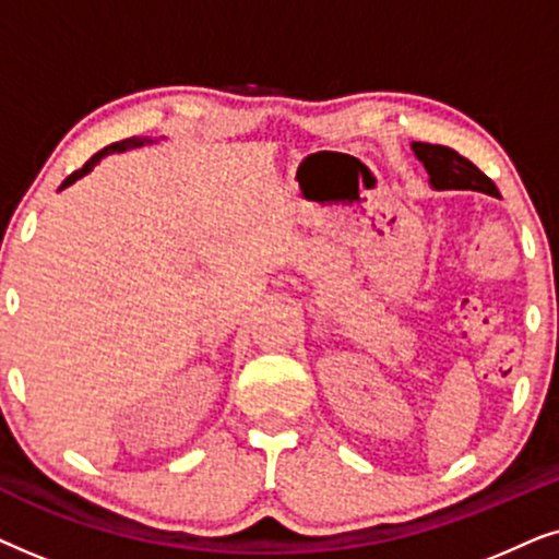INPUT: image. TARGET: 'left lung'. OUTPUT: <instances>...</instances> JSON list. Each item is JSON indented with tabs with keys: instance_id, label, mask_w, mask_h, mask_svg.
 <instances>
[{
	"instance_id": "8db88e82",
	"label": "left lung",
	"mask_w": 559,
	"mask_h": 559,
	"mask_svg": "<svg viewBox=\"0 0 559 559\" xmlns=\"http://www.w3.org/2000/svg\"><path fill=\"white\" fill-rule=\"evenodd\" d=\"M412 152L430 175V186L435 190H476V193L493 195L499 193L493 180L478 170L471 159L457 155L455 150L442 147V144L412 142Z\"/></svg>"
}]
</instances>
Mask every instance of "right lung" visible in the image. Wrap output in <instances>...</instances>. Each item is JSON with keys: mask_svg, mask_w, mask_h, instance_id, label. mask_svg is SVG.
<instances>
[{"mask_svg": "<svg viewBox=\"0 0 559 559\" xmlns=\"http://www.w3.org/2000/svg\"><path fill=\"white\" fill-rule=\"evenodd\" d=\"M150 142H152V140H140V136H129V140L114 142V144H109V147L98 150V152H96V155H94V157H91V159H88V163L81 167V170H75L73 175H68V178L63 180V186H60V190H63V188H68V186H71V182H75V180H79V178H83V175H86V173H91V170H94V167H96L98 163H102V159H104L106 155H111V152H124V150H132V147H142V144H150Z\"/></svg>", "mask_w": 559, "mask_h": 559, "instance_id": "1", "label": "right lung"}]
</instances>
